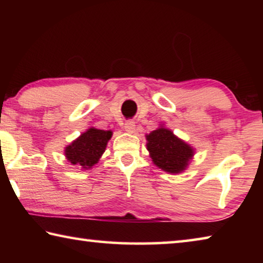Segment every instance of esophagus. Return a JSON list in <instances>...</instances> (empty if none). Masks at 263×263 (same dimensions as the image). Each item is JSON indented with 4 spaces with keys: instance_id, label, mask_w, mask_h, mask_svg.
Segmentation results:
<instances>
[{
    "instance_id": "esophagus-1",
    "label": "esophagus",
    "mask_w": 263,
    "mask_h": 263,
    "mask_svg": "<svg viewBox=\"0 0 263 263\" xmlns=\"http://www.w3.org/2000/svg\"><path fill=\"white\" fill-rule=\"evenodd\" d=\"M124 127H125V131L132 133V132H135V130H136V123L133 121H127L125 123V125H124Z\"/></svg>"
}]
</instances>
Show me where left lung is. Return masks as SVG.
<instances>
[{
  "label": "left lung",
  "mask_w": 263,
  "mask_h": 263,
  "mask_svg": "<svg viewBox=\"0 0 263 263\" xmlns=\"http://www.w3.org/2000/svg\"><path fill=\"white\" fill-rule=\"evenodd\" d=\"M147 141V149L153 162L162 171L173 174L184 171L194 155L193 148L168 128L160 127L151 132Z\"/></svg>",
  "instance_id": "8db88e82"
}]
</instances>
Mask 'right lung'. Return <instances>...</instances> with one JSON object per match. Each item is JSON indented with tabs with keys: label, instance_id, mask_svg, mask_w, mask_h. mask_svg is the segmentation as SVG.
<instances>
[{
	"label": "right lung",
	"instance_id": "1",
	"mask_svg": "<svg viewBox=\"0 0 263 263\" xmlns=\"http://www.w3.org/2000/svg\"><path fill=\"white\" fill-rule=\"evenodd\" d=\"M111 136V131L89 128L66 147V158L70 163L87 169L91 168L103 154Z\"/></svg>",
	"mask_w": 263,
	"mask_h": 263
}]
</instances>
